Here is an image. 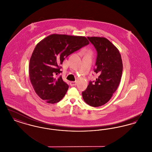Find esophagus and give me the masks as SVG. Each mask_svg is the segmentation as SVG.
I'll return each mask as SVG.
<instances>
[{"label":"esophagus","instance_id":"1","mask_svg":"<svg viewBox=\"0 0 152 152\" xmlns=\"http://www.w3.org/2000/svg\"><path fill=\"white\" fill-rule=\"evenodd\" d=\"M70 85L71 86H75L77 85V82L76 81H71V82H70Z\"/></svg>","mask_w":152,"mask_h":152}]
</instances>
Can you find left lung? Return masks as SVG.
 <instances>
[{"label":"left lung","mask_w":152,"mask_h":152,"mask_svg":"<svg viewBox=\"0 0 152 152\" xmlns=\"http://www.w3.org/2000/svg\"><path fill=\"white\" fill-rule=\"evenodd\" d=\"M94 45L97 56L94 71L98 77L90 81L83 98L89 105L100 107L112 97L118 87L123 72V61L118 50L109 40L103 37H87Z\"/></svg>","instance_id":"8db88e82"}]
</instances>
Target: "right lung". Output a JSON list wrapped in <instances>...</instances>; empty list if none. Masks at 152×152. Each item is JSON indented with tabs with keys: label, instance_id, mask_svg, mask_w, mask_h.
<instances>
[{
	"label": "right lung",
	"instance_id": "right-lung-1",
	"mask_svg": "<svg viewBox=\"0 0 152 152\" xmlns=\"http://www.w3.org/2000/svg\"><path fill=\"white\" fill-rule=\"evenodd\" d=\"M89 43L84 36L52 34L37 45L29 60V79L36 94L49 104L64 97L68 85L61 76V64L65 58Z\"/></svg>",
	"mask_w": 152,
	"mask_h": 152
}]
</instances>
